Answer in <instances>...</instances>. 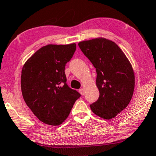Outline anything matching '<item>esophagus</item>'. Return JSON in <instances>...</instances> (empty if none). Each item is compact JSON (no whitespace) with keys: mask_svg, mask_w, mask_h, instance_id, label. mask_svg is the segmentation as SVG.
Here are the masks:
<instances>
[{"mask_svg":"<svg viewBox=\"0 0 156 156\" xmlns=\"http://www.w3.org/2000/svg\"><path fill=\"white\" fill-rule=\"evenodd\" d=\"M79 92L81 95H83L84 94V90L83 89V88H80V89H79Z\"/></svg>","mask_w":156,"mask_h":156,"instance_id":"esophagus-1","label":"esophagus"}]
</instances>
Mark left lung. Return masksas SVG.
<instances>
[{"label":"left lung","mask_w":156,"mask_h":156,"mask_svg":"<svg viewBox=\"0 0 156 156\" xmlns=\"http://www.w3.org/2000/svg\"><path fill=\"white\" fill-rule=\"evenodd\" d=\"M80 50L96 70L98 100L92 112L105 119L114 118L127 107L135 88V75L126 55L112 41L97 38L78 43Z\"/></svg>","instance_id":"8db88e82"}]
</instances>
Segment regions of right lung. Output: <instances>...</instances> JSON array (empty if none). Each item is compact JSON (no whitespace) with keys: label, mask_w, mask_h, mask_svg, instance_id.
Returning a JSON list of instances; mask_svg holds the SVG:
<instances>
[{"label":"right lung","mask_w":156,"mask_h":156,"mask_svg":"<svg viewBox=\"0 0 156 156\" xmlns=\"http://www.w3.org/2000/svg\"><path fill=\"white\" fill-rule=\"evenodd\" d=\"M76 44H49L37 50L21 71L23 98L38 119L47 125H60L80 97L67 84L65 68Z\"/></svg>","instance_id":"add662e5"}]
</instances>
